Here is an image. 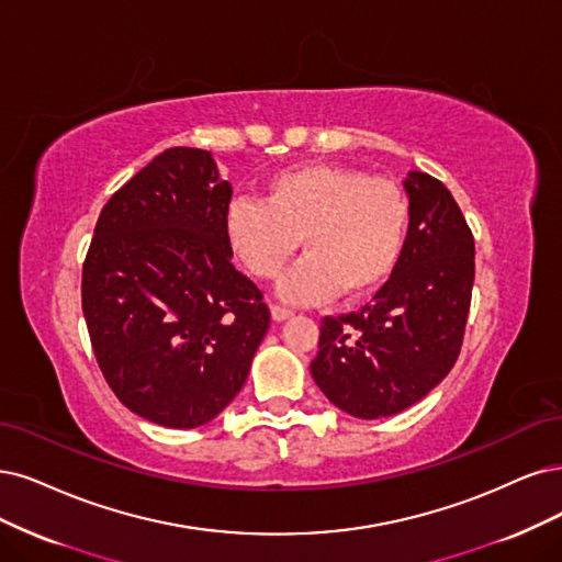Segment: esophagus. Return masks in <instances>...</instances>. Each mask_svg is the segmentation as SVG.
<instances>
[{
	"label": "esophagus",
	"instance_id": "1",
	"mask_svg": "<svg viewBox=\"0 0 562 562\" xmlns=\"http://www.w3.org/2000/svg\"><path fill=\"white\" fill-rule=\"evenodd\" d=\"M270 313H273L276 322H284V319H289V317L294 315V310L292 307H284V305H273V307H270Z\"/></svg>",
	"mask_w": 562,
	"mask_h": 562
}]
</instances>
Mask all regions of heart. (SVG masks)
Segmentation results:
<instances>
[{
  "instance_id": "heart-1",
  "label": "heart",
  "mask_w": 562,
  "mask_h": 562,
  "mask_svg": "<svg viewBox=\"0 0 562 562\" xmlns=\"http://www.w3.org/2000/svg\"><path fill=\"white\" fill-rule=\"evenodd\" d=\"M409 203L398 182L336 164H303L268 180L266 199L226 207L224 232L249 273L273 280L296 255L307 257L280 282L292 303H319L340 289L363 296L382 286L405 249Z\"/></svg>"
}]
</instances>
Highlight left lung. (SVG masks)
Returning a JSON list of instances; mask_svg holds the SVG:
<instances>
[{
    "mask_svg": "<svg viewBox=\"0 0 562 562\" xmlns=\"http://www.w3.org/2000/svg\"><path fill=\"white\" fill-rule=\"evenodd\" d=\"M409 226L391 278L359 313L324 317L310 363L324 396L359 419L419 403L461 355L474 282V238L447 187L409 171Z\"/></svg>",
    "mask_w": 562,
    "mask_h": 562,
    "instance_id": "8db88e82",
    "label": "left lung"
}]
</instances>
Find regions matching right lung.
I'll list each match as a JSON object with an SVG mask.
<instances>
[{
    "instance_id": "right-lung-1",
    "label": "right lung",
    "mask_w": 562,
    "mask_h": 562,
    "mask_svg": "<svg viewBox=\"0 0 562 562\" xmlns=\"http://www.w3.org/2000/svg\"><path fill=\"white\" fill-rule=\"evenodd\" d=\"M232 184L207 150L169 148L101 207L82 263V315L124 407L203 426L236 398L270 310L232 263Z\"/></svg>"
}]
</instances>
